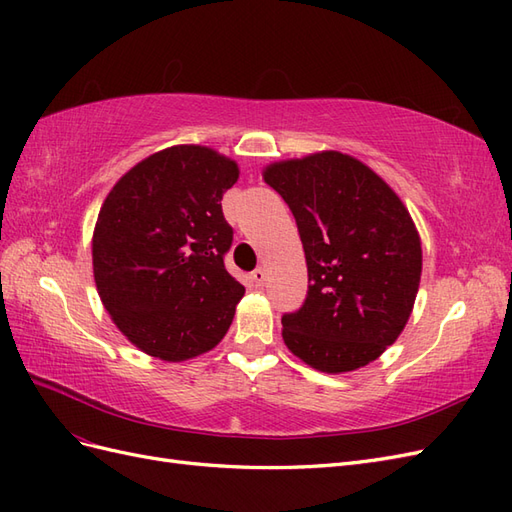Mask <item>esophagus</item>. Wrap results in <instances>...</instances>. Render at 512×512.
Listing matches in <instances>:
<instances>
[{"label": "esophagus", "instance_id": "1", "mask_svg": "<svg viewBox=\"0 0 512 512\" xmlns=\"http://www.w3.org/2000/svg\"><path fill=\"white\" fill-rule=\"evenodd\" d=\"M250 277H252V282H254L256 286H262V284H265V280H267V271L262 269V267H258V269L252 271Z\"/></svg>", "mask_w": 512, "mask_h": 512}]
</instances>
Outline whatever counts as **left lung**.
Instances as JSON below:
<instances>
[{
    "mask_svg": "<svg viewBox=\"0 0 512 512\" xmlns=\"http://www.w3.org/2000/svg\"><path fill=\"white\" fill-rule=\"evenodd\" d=\"M262 179L290 207L307 260V297L282 318L284 344L324 374L376 361L404 331L421 284V237L406 205L339 151L273 162Z\"/></svg>",
    "mask_w": 512,
    "mask_h": 512,
    "instance_id": "left-lung-1",
    "label": "left lung"
}]
</instances>
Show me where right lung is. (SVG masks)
Here are the masks:
<instances>
[{
	"mask_svg": "<svg viewBox=\"0 0 512 512\" xmlns=\"http://www.w3.org/2000/svg\"><path fill=\"white\" fill-rule=\"evenodd\" d=\"M239 166L203 145L151 153L108 192L91 239L94 280L138 350L179 363L213 350L245 288L224 267L222 196Z\"/></svg>",
	"mask_w": 512,
	"mask_h": 512,
	"instance_id": "obj_1",
	"label": "right lung"
}]
</instances>
